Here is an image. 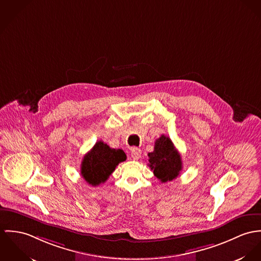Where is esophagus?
I'll return each mask as SVG.
<instances>
[{
	"label": "esophagus",
	"instance_id": "esophagus-1",
	"mask_svg": "<svg viewBox=\"0 0 261 261\" xmlns=\"http://www.w3.org/2000/svg\"><path fill=\"white\" fill-rule=\"evenodd\" d=\"M131 157L133 158V160H138L141 157V150L137 147H133L131 149Z\"/></svg>",
	"mask_w": 261,
	"mask_h": 261
}]
</instances>
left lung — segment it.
Instances as JSON below:
<instances>
[{
    "mask_svg": "<svg viewBox=\"0 0 261 261\" xmlns=\"http://www.w3.org/2000/svg\"><path fill=\"white\" fill-rule=\"evenodd\" d=\"M149 167L161 181L167 182L178 177L182 170V160L171 139L161 135L155 141L154 151L148 153Z\"/></svg>",
    "mask_w": 261,
    "mask_h": 261,
    "instance_id": "1",
    "label": "left lung"
}]
</instances>
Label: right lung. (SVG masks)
Instances as JSON below:
<instances>
[{"label": "right lung", "mask_w": 261, "mask_h": 261, "mask_svg": "<svg viewBox=\"0 0 261 261\" xmlns=\"http://www.w3.org/2000/svg\"><path fill=\"white\" fill-rule=\"evenodd\" d=\"M127 158L121 149L110 148L103 141H98L84 156L81 164V175L92 186L104 183L117 165Z\"/></svg>", "instance_id": "right-lung-1"}]
</instances>
